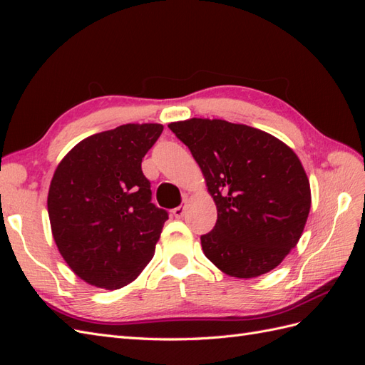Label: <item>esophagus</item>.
Returning a JSON list of instances; mask_svg holds the SVG:
<instances>
[{
  "mask_svg": "<svg viewBox=\"0 0 365 365\" xmlns=\"http://www.w3.org/2000/svg\"><path fill=\"white\" fill-rule=\"evenodd\" d=\"M185 202H187V201H182V204H181L180 207H176V208L172 210V213H173V216H175L176 219H181V217L184 216V213H185Z\"/></svg>",
  "mask_w": 365,
  "mask_h": 365,
  "instance_id": "1",
  "label": "esophagus"
}]
</instances>
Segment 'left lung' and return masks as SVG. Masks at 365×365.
I'll list each match as a JSON object with an SVG mask.
<instances>
[{"label":"left lung","mask_w":365,"mask_h":365,"mask_svg":"<svg viewBox=\"0 0 365 365\" xmlns=\"http://www.w3.org/2000/svg\"><path fill=\"white\" fill-rule=\"evenodd\" d=\"M217 208L201 236L205 257L231 277L267 274L298 244L311 210V185L297 153L260 129L219 118L173 121Z\"/></svg>","instance_id":"1"}]
</instances>
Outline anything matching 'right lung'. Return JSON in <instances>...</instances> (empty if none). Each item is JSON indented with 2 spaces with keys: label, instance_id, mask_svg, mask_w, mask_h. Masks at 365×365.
Segmentation results:
<instances>
[{
  "label": "right lung",
  "instance_id": "add662e5",
  "mask_svg": "<svg viewBox=\"0 0 365 365\" xmlns=\"http://www.w3.org/2000/svg\"><path fill=\"white\" fill-rule=\"evenodd\" d=\"M163 125L128 123L82 140L48 190L53 239L83 282L108 291L134 282L153 257L169 215L150 202L141 160Z\"/></svg>",
  "mask_w": 365,
  "mask_h": 365
}]
</instances>
